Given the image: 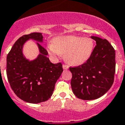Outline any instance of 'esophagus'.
Masks as SVG:
<instances>
[{"label":"esophagus","instance_id":"1","mask_svg":"<svg viewBox=\"0 0 125 125\" xmlns=\"http://www.w3.org/2000/svg\"><path fill=\"white\" fill-rule=\"evenodd\" d=\"M62 68H63L64 70H68L69 68V66L68 65H66V64H63L62 65Z\"/></svg>","mask_w":125,"mask_h":125}]
</instances>
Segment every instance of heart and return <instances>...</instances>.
<instances>
[{
    "mask_svg": "<svg viewBox=\"0 0 125 125\" xmlns=\"http://www.w3.org/2000/svg\"><path fill=\"white\" fill-rule=\"evenodd\" d=\"M94 46L93 40L89 37L65 36L55 38L53 43L48 45V51L54 57L63 54L67 62L79 66L89 59Z\"/></svg>",
    "mask_w": 125,
    "mask_h": 125,
    "instance_id": "1",
    "label": "heart"
}]
</instances>
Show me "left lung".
<instances>
[{"label":"left lung","mask_w":125,"mask_h":125,"mask_svg":"<svg viewBox=\"0 0 125 125\" xmlns=\"http://www.w3.org/2000/svg\"><path fill=\"white\" fill-rule=\"evenodd\" d=\"M96 46L88 60L83 64L70 68L71 85L78 98L92 100L99 98L110 89L116 70L115 50L105 39L91 36Z\"/></svg>","instance_id":"obj_1"}]
</instances>
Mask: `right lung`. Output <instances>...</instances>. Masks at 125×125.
Masks as SVG:
<instances>
[{
  "label": "right lung",
  "instance_id": "right-lung-1",
  "mask_svg": "<svg viewBox=\"0 0 125 125\" xmlns=\"http://www.w3.org/2000/svg\"><path fill=\"white\" fill-rule=\"evenodd\" d=\"M30 39L38 42L40 52L33 60L27 59L23 53V45ZM43 42L42 33L23 35L15 42L7 56L6 73L11 89L18 98L31 104L48 100L63 72L61 62L50 61L47 51L39 43Z\"/></svg>",
  "mask_w": 125,
  "mask_h": 125
}]
</instances>
